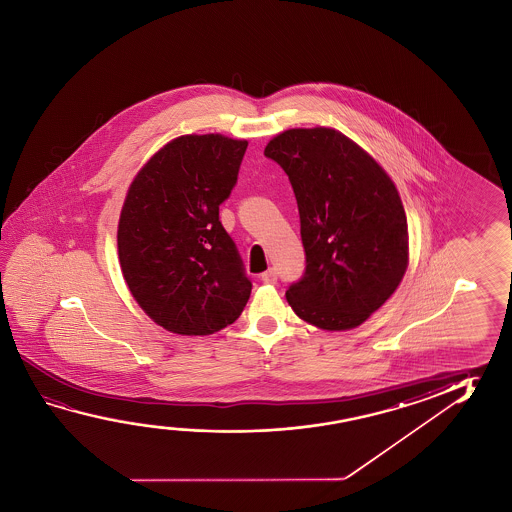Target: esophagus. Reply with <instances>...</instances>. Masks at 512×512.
I'll use <instances>...</instances> for the list:
<instances>
[{
    "label": "esophagus",
    "instance_id": "esophagus-1",
    "mask_svg": "<svg viewBox=\"0 0 512 512\" xmlns=\"http://www.w3.org/2000/svg\"><path fill=\"white\" fill-rule=\"evenodd\" d=\"M260 280H262L264 284H277V271L273 268H269L268 271H264V273L260 275Z\"/></svg>",
    "mask_w": 512,
    "mask_h": 512
}]
</instances>
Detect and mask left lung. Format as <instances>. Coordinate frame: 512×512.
Returning <instances> with one entry per match:
<instances>
[{
	"label": "left lung",
	"instance_id": "1",
	"mask_svg": "<svg viewBox=\"0 0 512 512\" xmlns=\"http://www.w3.org/2000/svg\"><path fill=\"white\" fill-rule=\"evenodd\" d=\"M264 155L284 169L300 212L305 275L285 298L298 318L352 330L398 289L409 266L402 198L386 169L336 128H289Z\"/></svg>",
	"mask_w": 512,
	"mask_h": 512
}]
</instances>
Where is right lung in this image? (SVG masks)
I'll return each instance as SVG.
<instances>
[{
  "instance_id": "obj_1",
  "label": "right lung",
  "mask_w": 512,
  "mask_h": 512,
  "mask_svg": "<svg viewBox=\"0 0 512 512\" xmlns=\"http://www.w3.org/2000/svg\"><path fill=\"white\" fill-rule=\"evenodd\" d=\"M248 141L180 135L151 155L126 191L118 223L121 273L139 307L178 336H210L252 293L219 221Z\"/></svg>"
}]
</instances>
